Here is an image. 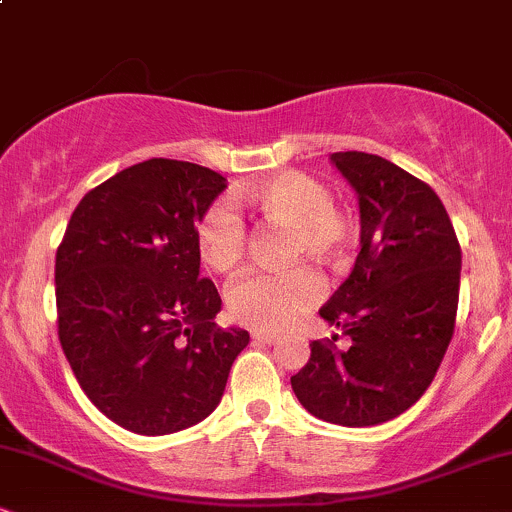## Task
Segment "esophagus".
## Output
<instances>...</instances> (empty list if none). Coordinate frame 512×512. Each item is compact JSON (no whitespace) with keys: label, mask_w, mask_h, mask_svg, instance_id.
Segmentation results:
<instances>
[{"label":"esophagus","mask_w":512,"mask_h":512,"mask_svg":"<svg viewBox=\"0 0 512 512\" xmlns=\"http://www.w3.org/2000/svg\"><path fill=\"white\" fill-rule=\"evenodd\" d=\"M276 334H272V332H260V330H255L252 332V342L255 344H274L276 342Z\"/></svg>","instance_id":"34e87169"}]
</instances>
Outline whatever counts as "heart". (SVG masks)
Returning <instances> with one entry per match:
<instances>
[{
  "label": "heart",
  "mask_w": 512,
  "mask_h": 512,
  "mask_svg": "<svg viewBox=\"0 0 512 512\" xmlns=\"http://www.w3.org/2000/svg\"><path fill=\"white\" fill-rule=\"evenodd\" d=\"M238 197L264 223L291 228L289 260H315L339 264L349 250V221L332 204V192L320 180L298 170H281L267 178L248 182ZM199 260L219 274L238 269L248 250V228L238 211L216 202L197 223ZM325 284L310 267L286 272H255L243 276L228 291V310L243 325L255 330H286L315 303H320Z\"/></svg>",
  "instance_id": "obj_1"
}]
</instances>
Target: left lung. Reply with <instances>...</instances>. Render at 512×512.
I'll return each instance as SVG.
<instances>
[{
	"label": "left lung",
	"instance_id": "obj_1",
	"mask_svg": "<svg viewBox=\"0 0 512 512\" xmlns=\"http://www.w3.org/2000/svg\"><path fill=\"white\" fill-rule=\"evenodd\" d=\"M332 163L358 197L361 252L320 317L351 346L310 344L291 387L317 419L378 426L419 402L436 378L455 330L462 252L426 182L363 151H339Z\"/></svg>",
	"mask_w": 512,
	"mask_h": 512
}]
</instances>
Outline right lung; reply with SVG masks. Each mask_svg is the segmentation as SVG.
<instances>
[{
	"mask_svg": "<svg viewBox=\"0 0 512 512\" xmlns=\"http://www.w3.org/2000/svg\"><path fill=\"white\" fill-rule=\"evenodd\" d=\"M226 178L149 158L86 192L57 248L60 344L86 397L139 436L207 419L250 334L214 322L197 223Z\"/></svg>",
	"mask_w": 512,
	"mask_h": 512,
	"instance_id": "right-lung-1",
	"label": "right lung"
}]
</instances>
